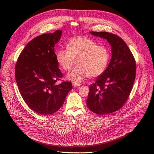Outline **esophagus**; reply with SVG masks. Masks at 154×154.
Listing matches in <instances>:
<instances>
[{
  "label": "esophagus",
  "instance_id": "esophagus-1",
  "mask_svg": "<svg viewBox=\"0 0 154 154\" xmlns=\"http://www.w3.org/2000/svg\"><path fill=\"white\" fill-rule=\"evenodd\" d=\"M80 86H81V84H77V83L73 84V87H80Z\"/></svg>",
  "mask_w": 154,
  "mask_h": 154
}]
</instances>
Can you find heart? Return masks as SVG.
<instances>
[{"mask_svg": "<svg viewBox=\"0 0 154 154\" xmlns=\"http://www.w3.org/2000/svg\"><path fill=\"white\" fill-rule=\"evenodd\" d=\"M55 58L66 71L70 70L77 60L78 65L68 73L67 79L79 84L87 76L92 78L102 74L109 65L110 52L108 48L99 45L92 38L77 37L68 42L67 49L57 51Z\"/></svg>", "mask_w": 154, "mask_h": 154, "instance_id": "b5f03b06", "label": "heart"}]
</instances>
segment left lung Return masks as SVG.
<instances>
[{"label":"left lung","mask_w":154,"mask_h":154,"mask_svg":"<svg viewBox=\"0 0 154 154\" xmlns=\"http://www.w3.org/2000/svg\"><path fill=\"white\" fill-rule=\"evenodd\" d=\"M106 39L112 57L106 70L91 85L87 106L99 115L108 114L122 107L132 91L136 74L134 56L124 40L107 32H90Z\"/></svg>","instance_id":"left-lung-1"}]
</instances>
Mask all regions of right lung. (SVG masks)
Here are the masks:
<instances>
[{"mask_svg":"<svg viewBox=\"0 0 154 154\" xmlns=\"http://www.w3.org/2000/svg\"><path fill=\"white\" fill-rule=\"evenodd\" d=\"M62 33L57 30L32 39L21 52L15 66V80L23 99L30 109L44 116L59 110L72 88L70 82L56 84L62 74L54 47Z\"/></svg>","mask_w":154,"mask_h":154,"instance_id":"add662e5","label":"right lung"}]
</instances>
